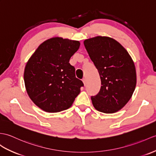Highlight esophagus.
I'll return each mask as SVG.
<instances>
[{
	"label": "esophagus",
	"mask_w": 156,
	"mask_h": 156,
	"mask_svg": "<svg viewBox=\"0 0 156 156\" xmlns=\"http://www.w3.org/2000/svg\"><path fill=\"white\" fill-rule=\"evenodd\" d=\"M82 82H83V83H84V86H86V78H83L82 79Z\"/></svg>",
	"instance_id": "esophagus-1"
}]
</instances>
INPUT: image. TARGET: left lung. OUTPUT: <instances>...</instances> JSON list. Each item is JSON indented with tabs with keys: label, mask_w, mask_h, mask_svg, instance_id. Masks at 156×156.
<instances>
[{
	"label": "left lung",
	"mask_w": 156,
	"mask_h": 156,
	"mask_svg": "<svg viewBox=\"0 0 156 156\" xmlns=\"http://www.w3.org/2000/svg\"><path fill=\"white\" fill-rule=\"evenodd\" d=\"M84 44L101 80L99 92L91 96L93 106L101 112L114 113L128 102L134 92V63L127 50L113 38L96 37L86 40Z\"/></svg>",
	"instance_id": "obj_1"
}]
</instances>
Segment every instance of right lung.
<instances>
[{
  "label": "right lung",
  "mask_w": 156,
  "mask_h": 156,
  "mask_svg": "<svg viewBox=\"0 0 156 156\" xmlns=\"http://www.w3.org/2000/svg\"><path fill=\"white\" fill-rule=\"evenodd\" d=\"M78 41L62 38L47 40L38 46L26 65L24 80L28 94L47 112L69 108L84 84L69 63L80 47Z\"/></svg>",
  "instance_id": "right-lung-1"
}]
</instances>
